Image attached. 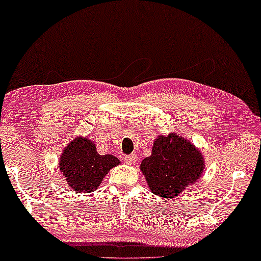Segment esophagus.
Returning a JSON list of instances; mask_svg holds the SVG:
<instances>
[{
    "mask_svg": "<svg viewBox=\"0 0 261 261\" xmlns=\"http://www.w3.org/2000/svg\"><path fill=\"white\" fill-rule=\"evenodd\" d=\"M137 161H138V157H137V154H129V155H126V157H124V162H126L127 164H134V163H137Z\"/></svg>",
    "mask_w": 261,
    "mask_h": 261,
    "instance_id": "esophagus-1",
    "label": "esophagus"
}]
</instances>
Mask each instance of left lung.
Segmentation results:
<instances>
[{
	"label": "left lung",
	"mask_w": 261,
	"mask_h": 261,
	"mask_svg": "<svg viewBox=\"0 0 261 261\" xmlns=\"http://www.w3.org/2000/svg\"><path fill=\"white\" fill-rule=\"evenodd\" d=\"M205 160L201 151L188 139L172 133L154 139L150 157L141 162L140 170L150 191L172 199L201 177Z\"/></svg>",
	"instance_id": "obj_1"
}]
</instances>
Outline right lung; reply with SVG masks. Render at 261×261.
<instances>
[{
    "mask_svg": "<svg viewBox=\"0 0 261 261\" xmlns=\"http://www.w3.org/2000/svg\"><path fill=\"white\" fill-rule=\"evenodd\" d=\"M120 164L113 154H99L96 144L86 137H76L64 147L59 168L63 180L76 193H91L99 187L110 169Z\"/></svg>",
    "mask_w": 261,
    "mask_h": 261,
    "instance_id": "obj_1",
    "label": "right lung"
}]
</instances>
